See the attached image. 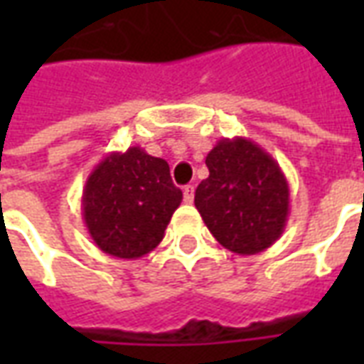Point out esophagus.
Returning a JSON list of instances; mask_svg holds the SVG:
<instances>
[{
	"label": "esophagus",
	"instance_id": "1",
	"mask_svg": "<svg viewBox=\"0 0 364 364\" xmlns=\"http://www.w3.org/2000/svg\"><path fill=\"white\" fill-rule=\"evenodd\" d=\"M183 198H185V203H193V198H195V187L193 185H187V187H183Z\"/></svg>",
	"mask_w": 364,
	"mask_h": 364
}]
</instances>
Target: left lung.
I'll return each mask as SVG.
<instances>
[{
    "mask_svg": "<svg viewBox=\"0 0 364 364\" xmlns=\"http://www.w3.org/2000/svg\"><path fill=\"white\" fill-rule=\"evenodd\" d=\"M208 177L195 206L216 242L237 255L265 252L289 220V181L267 151L247 138H222L206 156Z\"/></svg>",
    "mask_w": 364,
    "mask_h": 364,
    "instance_id": "1",
    "label": "left lung"
}]
</instances>
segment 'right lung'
Segmentation results:
<instances>
[{"instance_id":"add662e5","label":"right lung","mask_w":364,"mask_h":364,"mask_svg":"<svg viewBox=\"0 0 364 364\" xmlns=\"http://www.w3.org/2000/svg\"><path fill=\"white\" fill-rule=\"evenodd\" d=\"M181 200L166 159L132 146L105 156L90 173L82 197L83 222L101 252L138 259L158 247Z\"/></svg>"}]
</instances>
